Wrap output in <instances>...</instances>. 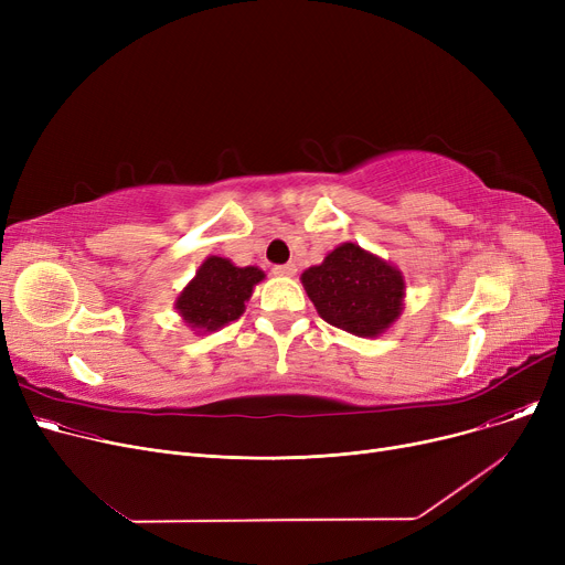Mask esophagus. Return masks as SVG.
<instances>
[{"instance_id": "obj_1", "label": "esophagus", "mask_w": 565, "mask_h": 565, "mask_svg": "<svg viewBox=\"0 0 565 565\" xmlns=\"http://www.w3.org/2000/svg\"><path fill=\"white\" fill-rule=\"evenodd\" d=\"M273 270H275V275H281V277H292L295 273H298V265H295V263H284V265H275Z\"/></svg>"}]
</instances>
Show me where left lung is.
<instances>
[{"instance_id":"1","label":"left lung","mask_w":565,"mask_h":565,"mask_svg":"<svg viewBox=\"0 0 565 565\" xmlns=\"http://www.w3.org/2000/svg\"><path fill=\"white\" fill-rule=\"evenodd\" d=\"M302 284L322 320L358 337H377L403 309L401 273L352 243L309 267Z\"/></svg>"}]
</instances>
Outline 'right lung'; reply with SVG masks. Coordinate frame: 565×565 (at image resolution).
<instances>
[{
	"label": "right lung",
	"mask_w": 565,
	"mask_h": 565,
	"mask_svg": "<svg viewBox=\"0 0 565 565\" xmlns=\"http://www.w3.org/2000/svg\"><path fill=\"white\" fill-rule=\"evenodd\" d=\"M263 277L258 267H235L226 258L211 256L181 292L175 309L192 328L215 332L243 316L245 302Z\"/></svg>",
	"instance_id": "add662e5"
}]
</instances>
